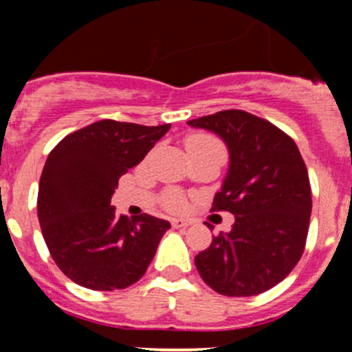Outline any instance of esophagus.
<instances>
[{
  "label": "esophagus",
  "instance_id": "esophagus-1",
  "mask_svg": "<svg viewBox=\"0 0 352 352\" xmlns=\"http://www.w3.org/2000/svg\"><path fill=\"white\" fill-rule=\"evenodd\" d=\"M172 225H173V228H186V226L192 225V219H189V218H173Z\"/></svg>",
  "mask_w": 352,
  "mask_h": 352
}]
</instances>
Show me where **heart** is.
<instances>
[{
    "mask_svg": "<svg viewBox=\"0 0 352 352\" xmlns=\"http://www.w3.org/2000/svg\"><path fill=\"white\" fill-rule=\"evenodd\" d=\"M199 144H216V146H219V143L214 140V138L206 136V134H196V136H190L189 140H187L186 146L190 148V146H199ZM168 206L172 209H179V208H182V206H184V201L180 197L173 196V197H170Z\"/></svg>",
    "mask_w": 352,
    "mask_h": 352,
    "instance_id": "1",
    "label": "heart"
}]
</instances>
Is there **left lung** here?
<instances>
[{"label":"left lung","mask_w":352,"mask_h":352,"mask_svg":"<svg viewBox=\"0 0 352 352\" xmlns=\"http://www.w3.org/2000/svg\"><path fill=\"white\" fill-rule=\"evenodd\" d=\"M187 124L211 131L228 148V172L212 211L235 216L232 232L212 236L196 255L199 274L225 296L264 293L293 271L307 242L311 189L300 150L274 124L243 110Z\"/></svg>","instance_id":"left-lung-1"}]
</instances>
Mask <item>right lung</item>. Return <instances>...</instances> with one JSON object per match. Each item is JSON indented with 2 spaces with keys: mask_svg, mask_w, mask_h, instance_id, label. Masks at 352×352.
<instances>
[{
  "mask_svg": "<svg viewBox=\"0 0 352 352\" xmlns=\"http://www.w3.org/2000/svg\"><path fill=\"white\" fill-rule=\"evenodd\" d=\"M170 129L104 119L67 134L47 156L37 216L58 267L76 285L113 291L134 285L153 261L170 223L117 216L110 206L120 175Z\"/></svg>",
  "mask_w": 352,
  "mask_h": 352,
  "instance_id": "1",
  "label": "right lung"
}]
</instances>
